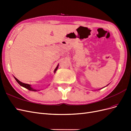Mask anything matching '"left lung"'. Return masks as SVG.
<instances>
[{
	"label": "left lung",
	"mask_w": 131,
	"mask_h": 131,
	"mask_svg": "<svg viewBox=\"0 0 131 131\" xmlns=\"http://www.w3.org/2000/svg\"><path fill=\"white\" fill-rule=\"evenodd\" d=\"M108 85H109V84H108ZM108 85H107L106 86H108ZM106 86H105V87H106ZM104 88H105V87H104ZM103 89V88H102V89ZM101 89H100V90H101Z\"/></svg>",
	"instance_id": "8db88e82"
}]
</instances>
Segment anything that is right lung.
I'll list each match as a JSON object with an SVG mask.
<instances>
[{
    "instance_id": "right-lung-1",
    "label": "right lung",
    "mask_w": 131,
    "mask_h": 131,
    "mask_svg": "<svg viewBox=\"0 0 131 131\" xmlns=\"http://www.w3.org/2000/svg\"><path fill=\"white\" fill-rule=\"evenodd\" d=\"M58 66H59V64H58L57 66L56 67V68H55V69H54V73H56V70H57V69H58ZM14 77L15 80H16V81L18 83L19 85H21V86H22V87H23V88H25L28 89V90L31 91H40V90H35V89H33V88H32V87H31V85H29V84H25V83H23V82H21L19 80H18V79H17V78H16L15 77ZM49 85H50V84L49 85Z\"/></svg>"
}]
</instances>
